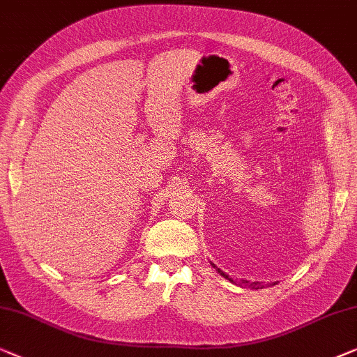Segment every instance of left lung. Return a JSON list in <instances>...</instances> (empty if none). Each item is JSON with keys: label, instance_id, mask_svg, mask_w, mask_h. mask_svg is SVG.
Returning a JSON list of instances; mask_svg holds the SVG:
<instances>
[{"label": "left lung", "instance_id": "left-lung-1", "mask_svg": "<svg viewBox=\"0 0 357 357\" xmlns=\"http://www.w3.org/2000/svg\"><path fill=\"white\" fill-rule=\"evenodd\" d=\"M217 270H218V273H220V275H223V277H225V278H228V275H227V273H225V272H222V270H220V268H217ZM228 280H229V281H233V280H231V278H228Z\"/></svg>", "mask_w": 357, "mask_h": 357}]
</instances>
